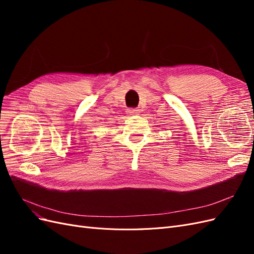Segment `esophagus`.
I'll return each instance as SVG.
<instances>
[{
	"instance_id": "obj_1",
	"label": "esophagus",
	"mask_w": 254,
	"mask_h": 254,
	"mask_svg": "<svg viewBox=\"0 0 254 254\" xmlns=\"http://www.w3.org/2000/svg\"><path fill=\"white\" fill-rule=\"evenodd\" d=\"M127 113H128V115H130V117H133V115H137L140 113V110H137V109H128L127 110Z\"/></svg>"
}]
</instances>
